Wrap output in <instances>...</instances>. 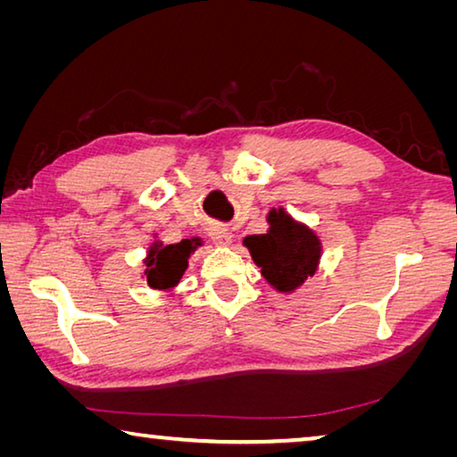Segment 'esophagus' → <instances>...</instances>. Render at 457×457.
I'll list each match as a JSON object with an SVG mask.
<instances>
[{
  "mask_svg": "<svg viewBox=\"0 0 457 457\" xmlns=\"http://www.w3.org/2000/svg\"><path fill=\"white\" fill-rule=\"evenodd\" d=\"M210 236H212L213 242L220 244V245H229L231 244V234H229V229H226V228H220V226L210 228Z\"/></svg>",
  "mask_w": 457,
  "mask_h": 457,
  "instance_id": "34e87169",
  "label": "esophagus"
}]
</instances>
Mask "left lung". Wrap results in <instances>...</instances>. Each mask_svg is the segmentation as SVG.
<instances>
[{"label":"left lung","mask_w":457,"mask_h":457,"mask_svg":"<svg viewBox=\"0 0 457 457\" xmlns=\"http://www.w3.org/2000/svg\"><path fill=\"white\" fill-rule=\"evenodd\" d=\"M266 234L244 237L253 264L276 292L292 294L312 278L322 258L320 236L306 223L294 220L284 207H272Z\"/></svg>","instance_id":"1"}]
</instances>
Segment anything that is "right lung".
<instances>
[{"label": "right lung", "mask_w": 457, "mask_h": 457, "mask_svg": "<svg viewBox=\"0 0 457 457\" xmlns=\"http://www.w3.org/2000/svg\"><path fill=\"white\" fill-rule=\"evenodd\" d=\"M157 237V234H154ZM201 245V237L181 239L179 244L165 245L161 239H154L146 250L143 260L145 270L141 278L146 286L163 294H171L181 282L185 270L189 266V256Z\"/></svg>", "instance_id": "add662e5"}]
</instances>
